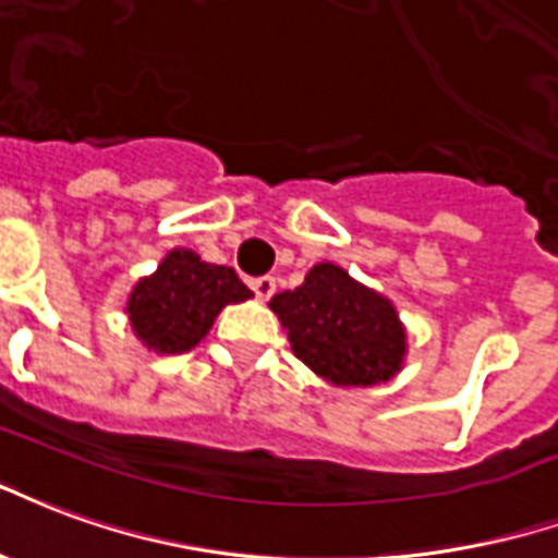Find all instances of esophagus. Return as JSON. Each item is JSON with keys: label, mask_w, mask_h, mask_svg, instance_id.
Returning <instances> with one entry per match:
<instances>
[{"label": "esophagus", "mask_w": 558, "mask_h": 558, "mask_svg": "<svg viewBox=\"0 0 558 558\" xmlns=\"http://www.w3.org/2000/svg\"><path fill=\"white\" fill-rule=\"evenodd\" d=\"M252 291L258 300H270L276 294V279L274 276H258V279H252Z\"/></svg>", "instance_id": "obj_1"}]
</instances>
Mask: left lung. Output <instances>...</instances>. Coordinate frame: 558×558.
Listing matches in <instances>:
<instances>
[{
  "label": "left lung",
  "instance_id": "obj_1",
  "mask_svg": "<svg viewBox=\"0 0 558 558\" xmlns=\"http://www.w3.org/2000/svg\"><path fill=\"white\" fill-rule=\"evenodd\" d=\"M291 351L336 386L386 384L401 372L408 332L396 306L336 264H315L306 282L270 300Z\"/></svg>",
  "mask_w": 558,
  "mask_h": 558
}]
</instances>
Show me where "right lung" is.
Segmentation results:
<instances>
[{
	"instance_id": "obj_1",
	"label": "right lung",
	"mask_w": 558,
	"mask_h": 558,
	"mask_svg": "<svg viewBox=\"0 0 558 558\" xmlns=\"http://www.w3.org/2000/svg\"><path fill=\"white\" fill-rule=\"evenodd\" d=\"M250 296L231 267L202 262L193 250H172L130 291V327L148 351L186 353L205 339L222 308Z\"/></svg>"
}]
</instances>
